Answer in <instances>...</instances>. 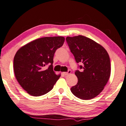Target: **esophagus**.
I'll list each match as a JSON object with an SVG mask.
<instances>
[{"mask_svg": "<svg viewBox=\"0 0 126 126\" xmlns=\"http://www.w3.org/2000/svg\"><path fill=\"white\" fill-rule=\"evenodd\" d=\"M71 70H68V71L67 72H63V74L64 75H69V74H70V73H71Z\"/></svg>", "mask_w": 126, "mask_h": 126, "instance_id": "obj_1", "label": "esophagus"}]
</instances>
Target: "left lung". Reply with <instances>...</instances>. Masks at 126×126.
Listing matches in <instances>:
<instances>
[{"mask_svg":"<svg viewBox=\"0 0 126 126\" xmlns=\"http://www.w3.org/2000/svg\"><path fill=\"white\" fill-rule=\"evenodd\" d=\"M77 63H82L76 70L77 84L71 88L75 96L87 100L98 95L106 85L111 74L109 55L105 48L92 39L79 36L66 38Z\"/></svg>","mask_w":126,"mask_h":126,"instance_id":"left-lung-1","label":"left lung"}]
</instances>
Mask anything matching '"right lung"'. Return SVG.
Here are the masks:
<instances>
[{"instance_id":"right-lung-1","label":"right lung","mask_w":126,"mask_h":126,"mask_svg":"<svg viewBox=\"0 0 126 126\" xmlns=\"http://www.w3.org/2000/svg\"><path fill=\"white\" fill-rule=\"evenodd\" d=\"M64 41L62 36L42 37L26 44L16 52L13 61L15 78L30 95L40 96L53 89L60 77L53 71V59Z\"/></svg>"}]
</instances>
